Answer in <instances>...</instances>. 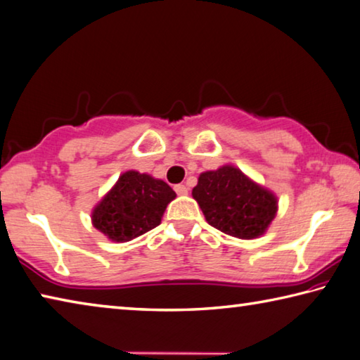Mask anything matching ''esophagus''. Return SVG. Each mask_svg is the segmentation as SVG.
Segmentation results:
<instances>
[{"label": "esophagus", "mask_w": 360, "mask_h": 360, "mask_svg": "<svg viewBox=\"0 0 360 360\" xmlns=\"http://www.w3.org/2000/svg\"><path fill=\"white\" fill-rule=\"evenodd\" d=\"M174 191H176V193H178V195H187L188 188L184 184H178V186H174Z\"/></svg>", "instance_id": "esophagus-1"}]
</instances>
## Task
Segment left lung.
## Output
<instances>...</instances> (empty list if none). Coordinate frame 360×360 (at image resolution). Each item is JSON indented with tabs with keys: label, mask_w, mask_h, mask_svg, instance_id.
Segmentation results:
<instances>
[{
	"label": "left lung",
	"mask_w": 360,
	"mask_h": 360,
	"mask_svg": "<svg viewBox=\"0 0 360 360\" xmlns=\"http://www.w3.org/2000/svg\"><path fill=\"white\" fill-rule=\"evenodd\" d=\"M192 197L206 222L241 240L264 235L278 212L276 195L233 165L200 174Z\"/></svg>",
	"instance_id": "8db88e82"
}]
</instances>
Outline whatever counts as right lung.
<instances>
[{"instance_id": "add662e5", "label": "right lung", "mask_w": 360, "mask_h": 360, "mask_svg": "<svg viewBox=\"0 0 360 360\" xmlns=\"http://www.w3.org/2000/svg\"><path fill=\"white\" fill-rule=\"evenodd\" d=\"M174 198L176 192L165 181L129 169L95 205L92 225L108 240L130 241L155 229Z\"/></svg>"}]
</instances>
